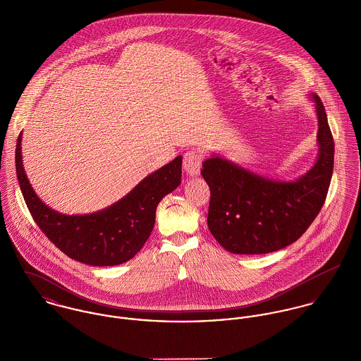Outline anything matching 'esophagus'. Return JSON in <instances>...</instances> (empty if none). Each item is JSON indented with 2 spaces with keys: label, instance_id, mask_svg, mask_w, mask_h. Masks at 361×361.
<instances>
[{
  "label": "esophagus",
  "instance_id": "1",
  "mask_svg": "<svg viewBox=\"0 0 361 361\" xmlns=\"http://www.w3.org/2000/svg\"><path fill=\"white\" fill-rule=\"evenodd\" d=\"M202 162H203V155L199 152H188L183 157V168L186 173L190 176H196L200 173Z\"/></svg>",
  "mask_w": 361,
  "mask_h": 361
}]
</instances>
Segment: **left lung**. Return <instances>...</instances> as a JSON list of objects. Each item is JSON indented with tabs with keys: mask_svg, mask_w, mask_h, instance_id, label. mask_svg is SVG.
Listing matches in <instances>:
<instances>
[{
	"mask_svg": "<svg viewBox=\"0 0 361 361\" xmlns=\"http://www.w3.org/2000/svg\"><path fill=\"white\" fill-rule=\"evenodd\" d=\"M319 154L295 182H276L211 157L202 175L209 192L207 224L215 240L233 255H265L296 242L325 203L334 171V137L324 104L312 94Z\"/></svg>",
	"mask_w": 361,
	"mask_h": 361,
	"instance_id": "8db88e82",
	"label": "left lung"
}]
</instances>
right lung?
Masks as SVG:
<instances>
[{
	"instance_id": "right-lung-1",
	"label": "right lung",
	"mask_w": 361,
	"mask_h": 361,
	"mask_svg": "<svg viewBox=\"0 0 361 361\" xmlns=\"http://www.w3.org/2000/svg\"><path fill=\"white\" fill-rule=\"evenodd\" d=\"M20 142L22 135L18 137L15 153L16 176L35 222L62 253L87 265H118L135 257L154 228L158 203L180 183L182 157L179 155L103 211L71 216L58 214L32 189L22 165Z\"/></svg>"
}]
</instances>
